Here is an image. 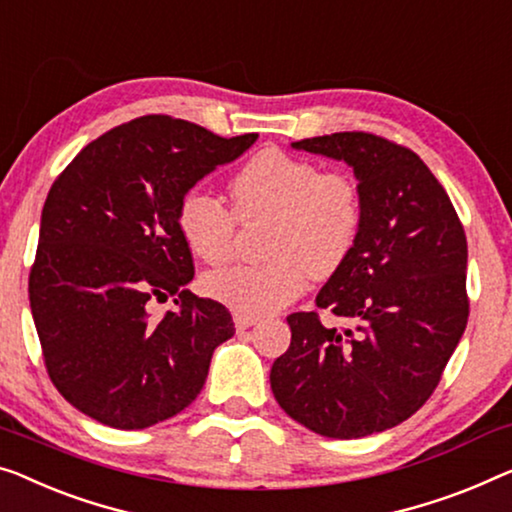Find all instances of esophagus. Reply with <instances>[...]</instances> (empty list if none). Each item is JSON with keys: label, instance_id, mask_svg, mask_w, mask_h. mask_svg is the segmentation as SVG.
<instances>
[{"label": "esophagus", "instance_id": "obj_1", "mask_svg": "<svg viewBox=\"0 0 512 512\" xmlns=\"http://www.w3.org/2000/svg\"><path fill=\"white\" fill-rule=\"evenodd\" d=\"M257 322H259V319L253 317V315H241V312H234L236 331H246V329H250V326H255Z\"/></svg>", "mask_w": 512, "mask_h": 512}]
</instances>
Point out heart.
<instances>
[{"label":"heart","mask_w":512,"mask_h":512,"mask_svg":"<svg viewBox=\"0 0 512 512\" xmlns=\"http://www.w3.org/2000/svg\"><path fill=\"white\" fill-rule=\"evenodd\" d=\"M241 220L271 218L262 264H232L209 271L204 292L241 315H271L299 299L308 278H329L358 241L361 190L342 172H322L308 158L264 149L232 179ZM181 239L209 264L232 255L236 216L204 188L183 193L177 209Z\"/></svg>","instance_id":"heart-1"}]
</instances>
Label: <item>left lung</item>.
<instances>
[{
  "mask_svg": "<svg viewBox=\"0 0 512 512\" xmlns=\"http://www.w3.org/2000/svg\"><path fill=\"white\" fill-rule=\"evenodd\" d=\"M292 149L352 167L363 223L352 255L317 294V308L349 326L289 315L292 345L273 363L271 391L322 437H368L423 407L462 338L467 236L414 151L370 133L310 137Z\"/></svg>",
  "mask_w": 512,
  "mask_h": 512,
  "instance_id": "left-lung-1",
  "label": "left lung"
}]
</instances>
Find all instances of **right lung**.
Here are the masks:
<instances>
[{
    "mask_svg": "<svg viewBox=\"0 0 512 512\" xmlns=\"http://www.w3.org/2000/svg\"><path fill=\"white\" fill-rule=\"evenodd\" d=\"M255 140L149 114L89 142L52 183L29 305L52 384L82 414L144 430L202 391L234 322L223 303L186 289L195 269L177 209ZM170 295L178 310L151 316L148 305Z\"/></svg>",
    "mask_w": 512,
    "mask_h": 512,
    "instance_id": "obj_1",
    "label": "right lung"
}]
</instances>
